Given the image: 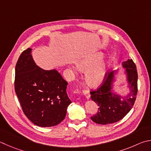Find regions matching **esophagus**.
I'll return each mask as SVG.
<instances>
[{
    "label": "esophagus",
    "mask_w": 151,
    "mask_h": 151,
    "mask_svg": "<svg viewBox=\"0 0 151 151\" xmlns=\"http://www.w3.org/2000/svg\"><path fill=\"white\" fill-rule=\"evenodd\" d=\"M83 94L84 95V96L86 97V99H89L90 98V94L88 90H83Z\"/></svg>",
    "instance_id": "34e87169"
}]
</instances>
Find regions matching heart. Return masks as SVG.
I'll use <instances>...</instances> for the list:
<instances>
[{"instance_id": "b5f03b06", "label": "heart", "mask_w": 151, "mask_h": 151, "mask_svg": "<svg viewBox=\"0 0 151 151\" xmlns=\"http://www.w3.org/2000/svg\"><path fill=\"white\" fill-rule=\"evenodd\" d=\"M102 58V55L99 53L76 63V66L81 71L85 72L87 70L85 73V81L89 86L92 88L99 86L105 78L107 70L106 64L104 63H99L96 65L95 64Z\"/></svg>"}]
</instances>
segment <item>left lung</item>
I'll return each mask as SVG.
<instances>
[{"label":"left lung","instance_id":"1","mask_svg":"<svg viewBox=\"0 0 151 151\" xmlns=\"http://www.w3.org/2000/svg\"><path fill=\"white\" fill-rule=\"evenodd\" d=\"M122 65L125 68L128 86L130 88V93L127 96L122 97L111 92L115 71L107 72L102 85L96 90L90 92V98L98 105L96 114L90 118L98 124H110L122 119L129 112L135 103L138 90L136 65L132 59L123 62Z\"/></svg>","mask_w":151,"mask_h":151}]
</instances>
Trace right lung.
I'll list each match as a JSON object with an SVG mask.
<instances>
[{"label":"right lung","mask_w":151,"mask_h":151,"mask_svg":"<svg viewBox=\"0 0 151 151\" xmlns=\"http://www.w3.org/2000/svg\"><path fill=\"white\" fill-rule=\"evenodd\" d=\"M32 49L21 53L15 68V92L23 112L34 124L52 127L65 119L71 103L68 83L55 69L43 70L35 63Z\"/></svg>","instance_id":"right-lung-1"}]
</instances>
